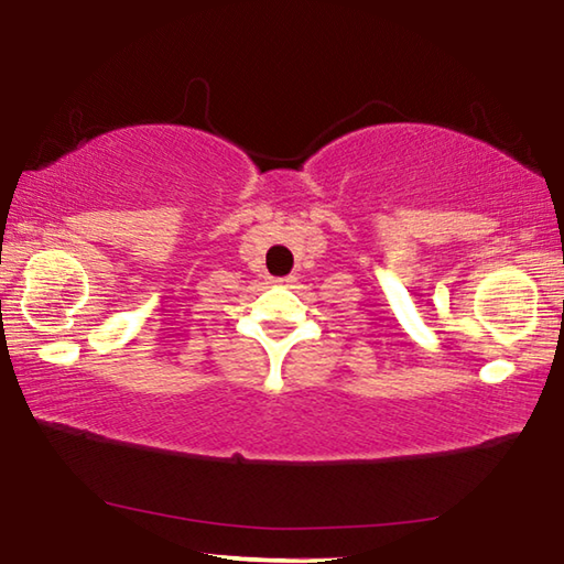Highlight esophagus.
<instances>
[{
    "mask_svg": "<svg viewBox=\"0 0 564 564\" xmlns=\"http://www.w3.org/2000/svg\"><path fill=\"white\" fill-rule=\"evenodd\" d=\"M293 281H295L293 275H285V279H273L275 285H293Z\"/></svg>",
    "mask_w": 564,
    "mask_h": 564,
    "instance_id": "1",
    "label": "esophagus"
}]
</instances>
